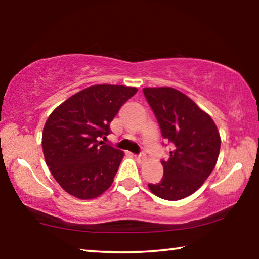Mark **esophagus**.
Wrapping results in <instances>:
<instances>
[{
  "instance_id": "obj_1",
  "label": "esophagus",
  "mask_w": 259,
  "mask_h": 259,
  "mask_svg": "<svg viewBox=\"0 0 259 259\" xmlns=\"http://www.w3.org/2000/svg\"><path fill=\"white\" fill-rule=\"evenodd\" d=\"M136 159H137L138 161L140 162V164H143L144 161H146V154H145V153H140L139 155H137Z\"/></svg>"
}]
</instances>
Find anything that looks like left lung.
Listing matches in <instances>:
<instances>
[{"instance_id":"left-lung-1","label":"left lung","mask_w":259,"mask_h":259,"mask_svg":"<svg viewBox=\"0 0 259 259\" xmlns=\"http://www.w3.org/2000/svg\"><path fill=\"white\" fill-rule=\"evenodd\" d=\"M161 136L173 145L162 160L164 177L148 184L151 192L166 200H179L196 192L217 164L221 136L210 115L196 102L172 87L144 88Z\"/></svg>"}]
</instances>
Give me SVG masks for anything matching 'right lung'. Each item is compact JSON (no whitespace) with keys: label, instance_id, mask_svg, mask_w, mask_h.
<instances>
[{"label":"right lung","instance_id":"add662e5","mask_svg":"<svg viewBox=\"0 0 259 259\" xmlns=\"http://www.w3.org/2000/svg\"><path fill=\"white\" fill-rule=\"evenodd\" d=\"M136 87L95 84L77 92L48 116L42 132L46 164L59 185L79 199H93L112 185L123 152L105 145L119 108Z\"/></svg>","mask_w":259,"mask_h":259}]
</instances>
